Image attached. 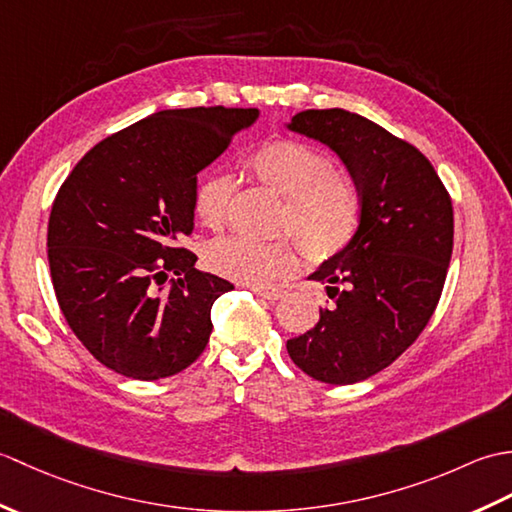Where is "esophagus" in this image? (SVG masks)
<instances>
[{
	"instance_id": "esophagus-1",
	"label": "esophagus",
	"mask_w": 512,
	"mask_h": 512,
	"mask_svg": "<svg viewBox=\"0 0 512 512\" xmlns=\"http://www.w3.org/2000/svg\"><path fill=\"white\" fill-rule=\"evenodd\" d=\"M253 292L257 297H262L266 301H279L284 297V290H264V288H253Z\"/></svg>"
}]
</instances>
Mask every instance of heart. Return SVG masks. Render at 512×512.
<instances>
[{
	"label": "heart",
	"instance_id": "heart-1",
	"mask_svg": "<svg viewBox=\"0 0 512 512\" xmlns=\"http://www.w3.org/2000/svg\"><path fill=\"white\" fill-rule=\"evenodd\" d=\"M248 169L266 189L286 198L279 228L297 236L314 262H328L352 244L361 224V189L350 171L332 167L325 151L301 140H273L248 158ZM233 195L231 176H204L193 193L198 222L209 231H224L231 220ZM296 240L255 242L248 237H228L209 248L206 262L215 273L239 284L266 286L297 268L301 249Z\"/></svg>",
	"mask_w": 512,
	"mask_h": 512
}]
</instances>
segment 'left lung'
Listing matches in <instances>:
<instances>
[{"mask_svg": "<svg viewBox=\"0 0 512 512\" xmlns=\"http://www.w3.org/2000/svg\"><path fill=\"white\" fill-rule=\"evenodd\" d=\"M290 129L341 156L363 211L352 244L310 275L328 286L332 308L286 347L314 380L352 385L394 363L436 312L453 250L451 195L420 149L365 116L306 110Z\"/></svg>", "mask_w": 512, "mask_h": 512, "instance_id": "obj_1", "label": "left lung"}]
</instances>
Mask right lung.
<instances>
[{"label": "right lung", "instance_id": "right-lung-1", "mask_svg": "<svg viewBox=\"0 0 512 512\" xmlns=\"http://www.w3.org/2000/svg\"><path fill=\"white\" fill-rule=\"evenodd\" d=\"M257 114L156 112L96 143L61 184L48 220L54 295L76 339L116 374L173 376L209 343L213 301L233 284L195 270L182 239L198 173Z\"/></svg>", "mask_w": 512, "mask_h": 512}]
</instances>
